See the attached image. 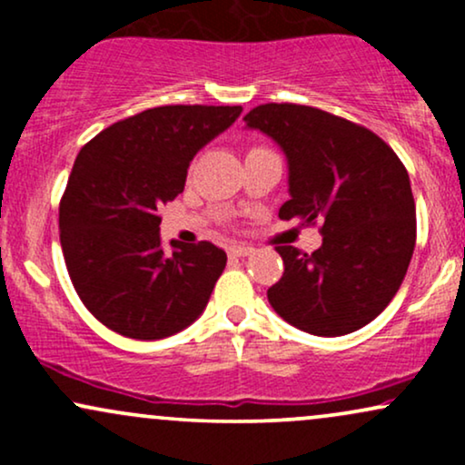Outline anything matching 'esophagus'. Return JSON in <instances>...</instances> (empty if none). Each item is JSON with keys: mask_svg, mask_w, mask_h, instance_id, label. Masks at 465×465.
I'll return each instance as SVG.
<instances>
[{"mask_svg": "<svg viewBox=\"0 0 465 465\" xmlns=\"http://www.w3.org/2000/svg\"><path fill=\"white\" fill-rule=\"evenodd\" d=\"M229 258H247V255L253 253V249L244 247V244H233V247L227 249Z\"/></svg>", "mask_w": 465, "mask_h": 465, "instance_id": "34e87169", "label": "esophagus"}]
</instances>
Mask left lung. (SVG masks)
<instances>
[{
    "mask_svg": "<svg viewBox=\"0 0 465 465\" xmlns=\"http://www.w3.org/2000/svg\"><path fill=\"white\" fill-rule=\"evenodd\" d=\"M280 143L291 199L280 218L322 225V247H275L284 275L269 288L273 311L295 328L341 336L378 317L402 284L415 249L409 173L376 133L306 104L269 103L244 115Z\"/></svg>",
    "mask_w": 465,
    "mask_h": 465,
    "instance_id": "obj_1",
    "label": "left lung"
}]
</instances>
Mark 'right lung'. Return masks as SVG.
I'll use <instances>...</instances> for the list:
<instances>
[{"label": "right lung", "instance_id": "1", "mask_svg": "<svg viewBox=\"0 0 465 465\" xmlns=\"http://www.w3.org/2000/svg\"><path fill=\"white\" fill-rule=\"evenodd\" d=\"M242 106L168 104L115 122L80 148L58 207L65 264L80 302L114 332L165 339L199 319L227 253L173 240L157 210L183 192L194 154Z\"/></svg>", "mask_w": 465, "mask_h": 465}]
</instances>
